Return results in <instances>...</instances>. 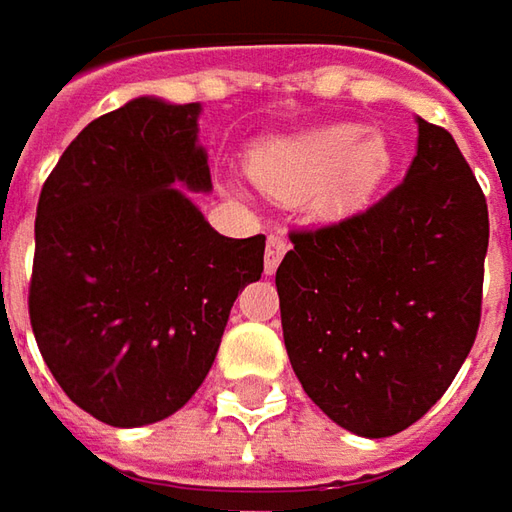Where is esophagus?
<instances>
[{
	"instance_id": "obj_1",
	"label": "esophagus",
	"mask_w": 512,
	"mask_h": 512,
	"mask_svg": "<svg viewBox=\"0 0 512 512\" xmlns=\"http://www.w3.org/2000/svg\"><path fill=\"white\" fill-rule=\"evenodd\" d=\"M287 253V239L285 236H270L267 239V247H265V273L270 276L276 267H279V262L285 259Z\"/></svg>"
}]
</instances>
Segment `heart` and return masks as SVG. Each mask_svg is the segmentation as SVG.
Here are the masks:
<instances>
[{
  "mask_svg": "<svg viewBox=\"0 0 512 512\" xmlns=\"http://www.w3.org/2000/svg\"><path fill=\"white\" fill-rule=\"evenodd\" d=\"M393 145L382 130L330 122L296 136L267 139L253 153V179L276 196L313 193L330 219L362 210L393 170Z\"/></svg>",
  "mask_w": 512,
  "mask_h": 512,
  "instance_id": "1",
  "label": "heart"
}]
</instances>
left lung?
Wrapping results in <instances>:
<instances>
[{
  "mask_svg": "<svg viewBox=\"0 0 512 512\" xmlns=\"http://www.w3.org/2000/svg\"><path fill=\"white\" fill-rule=\"evenodd\" d=\"M416 125L402 185L353 219L290 233L276 270L296 379L364 439L402 433L442 399L482 319V187L447 130Z\"/></svg>",
  "mask_w": 512,
  "mask_h": 512,
  "instance_id": "left-lung-1",
  "label": "left lung"
}]
</instances>
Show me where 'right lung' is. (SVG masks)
Returning <instances> with one entry per match:
<instances>
[{"label": "right lung", "instance_id": "obj_1", "mask_svg": "<svg viewBox=\"0 0 512 512\" xmlns=\"http://www.w3.org/2000/svg\"><path fill=\"white\" fill-rule=\"evenodd\" d=\"M202 105L136 96L82 130L42 187L30 327L53 379L93 419L142 427L205 382L265 236L227 239L210 193Z\"/></svg>", "mask_w": 512, "mask_h": 512}]
</instances>
